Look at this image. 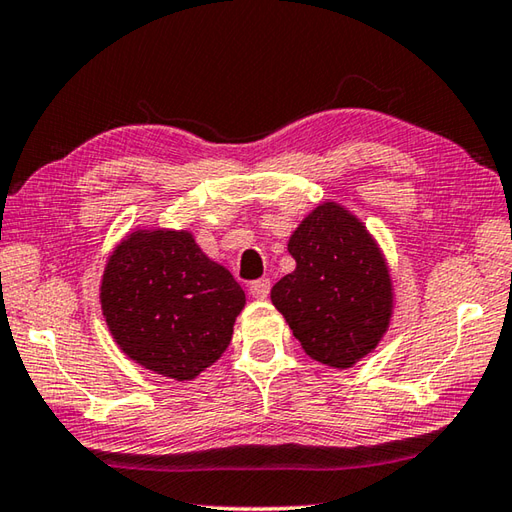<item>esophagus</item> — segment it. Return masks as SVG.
<instances>
[{"label": "esophagus", "instance_id": "34e87169", "mask_svg": "<svg viewBox=\"0 0 512 512\" xmlns=\"http://www.w3.org/2000/svg\"><path fill=\"white\" fill-rule=\"evenodd\" d=\"M269 289H272L269 278H258V281H252V285H249V294H252L254 298H267Z\"/></svg>", "mask_w": 512, "mask_h": 512}]
</instances>
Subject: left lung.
Segmentation results:
<instances>
[{"mask_svg":"<svg viewBox=\"0 0 512 512\" xmlns=\"http://www.w3.org/2000/svg\"><path fill=\"white\" fill-rule=\"evenodd\" d=\"M287 252L296 269L272 287V303L312 359L350 368L390 321L392 287L379 247L359 220L325 202L294 231Z\"/></svg>","mask_w":512,"mask_h":512,"instance_id":"1","label":"left lung"}]
</instances>
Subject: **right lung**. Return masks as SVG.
<instances>
[{
    "mask_svg": "<svg viewBox=\"0 0 512 512\" xmlns=\"http://www.w3.org/2000/svg\"><path fill=\"white\" fill-rule=\"evenodd\" d=\"M243 307V287L187 231H136L102 278V312L115 343L176 381L220 359Z\"/></svg>",
    "mask_w": 512,
    "mask_h": 512,
    "instance_id": "obj_1",
    "label": "right lung"
}]
</instances>
